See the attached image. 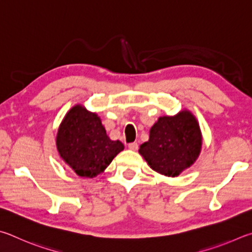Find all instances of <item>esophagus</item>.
<instances>
[{"label":"esophagus","mask_w":252,"mask_h":252,"mask_svg":"<svg viewBox=\"0 0 252 252\" xmlns=\"http://www.w3.org/2000/svg\"><path fill=\"white\" fill-rule=\"evenodd\" d=\"M128 148L130 149V151H137L138 144L137 143H130V144H128Z\"/></svg>","instance_id":"esophagus-1"}]
</instances>
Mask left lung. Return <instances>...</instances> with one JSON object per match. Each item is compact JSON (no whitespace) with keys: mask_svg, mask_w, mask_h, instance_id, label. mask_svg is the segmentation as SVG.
Masks as SVG:
<instances>
[{"mask_svg":"<svg viewBox=\"0 0 252 252\" xmlns=\"http://www.w3.org/2000/svg\"><path fill=\"white\" fill-rule=\"evenodd\" d=\"M202 135L197 118L188 109L174 116H160L149 130L139 154L156 173L177 177L199 157Z\"/></svg>","mask_w":252,"mask_h":252,"instance_id":"obj_1","label":"left lung"}]
</instances>
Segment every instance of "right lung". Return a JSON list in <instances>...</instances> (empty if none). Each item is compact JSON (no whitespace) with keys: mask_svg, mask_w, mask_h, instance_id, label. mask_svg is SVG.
Returning a JSON list of instances; mask_svg holds the SVG:
<instances>
[{"mask_svg":"<svg viewBox=\"0 0 252 252\" xmlns=\"http://www.w3.org/2000/svg\"><path fill=\"white\" fill-rule=\"evenodd\" d=\"M56 147L62 159L78 176L94 178L107 168L124 145L108 137L98 115L76 104L61 123Z\"/></svg>","mask_w":252,"mask_h":252,"instance_id":"obj_1","label":"right lung"}]
</instances>
